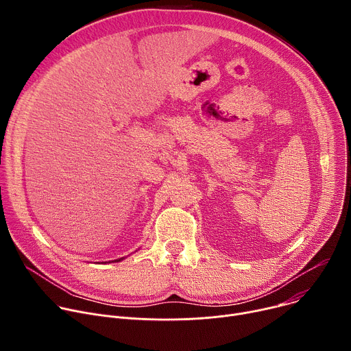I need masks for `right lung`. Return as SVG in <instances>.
I'll use <instances>...</instances> for the list:
<instances>
[{"label": "right lung", "mask_w": 351, "mask_h": 351, "mask_svg": "<svg viewBox=\"0 0 351 351\" xmlns=\"http://www.w3.org/2000/svg\"><path fill=\"white\" fill-rule=\"evenodd\" d=\"M122 260H123V258H119V260H115V261H122Z\"/></svg>", "instance_id": "1"}]
</instances>
